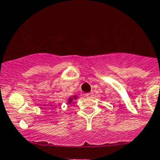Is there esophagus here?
I'll return each instance as SVG.
<instances>
[{"label": "esophagus", "mask_w": 160, "mask_h": 160, "mask_svg": "<svg viewBox=\"0 0 160 160\" xmlns=\"http://www.w3.org/2000/svg\"><path fill=\"white\" fill-rule=\"evenodd\" d=\"M93 93L91 92V93H85V97H87V98H91V97H93Z\"/></svg>", "instance_id": "34e87169"}]
</instances>
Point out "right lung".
<instances>
[{
	"mask_svg": "<svg viewBox=\"0 0 160 160\" xmlns=\"http://www.w3.org/2000/svg\"><path fill=\"white\" fill-rule=\"evenodd\" d=\"M76 99V96H74V99ZM72 100H73V99L72 98V97H71V98H69V102H68V103H71V102H72Z\"/></svg>",
	"mask_w": 160,
	"mask_h": 160,
	"instance_id": "obj_1",
	"label": "right lung"
}]
</instances>
